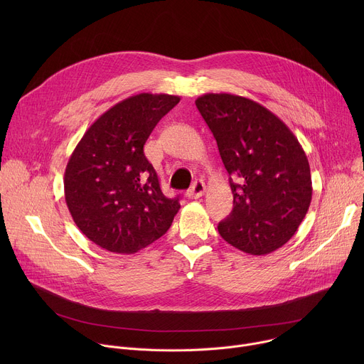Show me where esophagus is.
I'll use <instances>...</instances> for the list:
<instances>
[{"label": "esophagus", "mask_w": 364, "mask_h": 364, "mask_svg": "<svg viewBox=\"0 0 364 364\" xmlns=\"http://www.w3.org/2000/svg\"><path fill=\"white\" fill-rule=\"evenodd\" d=\"M205 193V184L201 180H197L193 183L191 188L187 191L188 198H198Z\"/></svg>", "instance_id": "1"}]
</instances>
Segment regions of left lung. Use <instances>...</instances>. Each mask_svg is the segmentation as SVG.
Masks as SVG:
<instances>
[{"label":"left lung","instance_id":"8db88e82","mask_svg":"<svg viewBox=\"0 0 364 364\" xmlns=\"http://www.w3.org/2000/svg\"><path fill=\"white\" fill-rule=\"evenodd\" d=\"M196 107L213 132L229 173L233 210L220 236L249 255L285 245L313 196L306 155L291 129L261 103L230 93H205Z\"/></svg>","mask_w":364,"mask_h":364}]
</instances>
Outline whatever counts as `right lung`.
Masks as SVG:
<instances>
[{
    "label": "right lung",
    "mask_w": 364,
    "mask_h": 364,
    "mask_svg": "<svg viewBox=\"0 0 364 364\" xmlns=\"http://www.w3.org/2000/svg\"><path fill=\"white\" fill-rule=\"evenodd\" d=\"M180 96L139 93L100 115L72 152L65 171V198L73 222L97 246L135 253L161 237L180 209L163 194L144 154L159 121Z\"/></svg>",
    "instance_id": "obj_1"
}]
</instances>
